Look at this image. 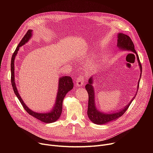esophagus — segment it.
<instances>
[{
	"label": "esophagus",
	"instance_id": "obj_1",
	"mask_svg": "<svg viewBox=\"0 0 153 153\" xmlns=\"http://www.w3.org/2000/svg\"><path fill=\"white\" fill-rule=\"evenodd\" d=\"M84 81H85V78L82 76H79L76 80V85L77 86H82L84 84Z\"/></svg>",
	"mask_w": 153,
	"mask_h": 153
}]
</instances>
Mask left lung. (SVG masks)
Wrapping results in <instances>:
<instances>
[{
  "label": "left lung",
  "instance_id": "obj_1",
  "mask_svg": "<svg viewBox=\"0 0 153 153\" xmlns=\"http://www.w3.org/2000/svg\"><path fill=\"white\" fill-rule=\"evenodd\" d=\"M117 47H119L121 50H125V51H131L133 52L136 54L137 59L139 63V65L140 67V77L142 75V65L140 62V60L139 58V56L136 53V51L134 48V43L132 41V40L131 39V38L123 33H119L117 35ZM139 79V80H140ZM93 79H92V77L90 78L88 80V83H87L85 85V88L88 92V111H87V114H88V116L90 120L93 122L94 123L97 124V125H102V124H105L106 123L110 122L112 120H114L120 116H122L125 111L128 110V107L129 106L130 104L131 103L132 101L134 100V99L136 97V95L137 94V92L136 95L134 96L133 99L129 102V103L126 105L125 108L123 109H120L118 111V112H113L112 113H103L102 112L99 111L97 109L96 107V103H95V98H94V90L93 86L92 85L93 84ZM139 81L138 82V85H137V90L139 88Z\"/></svg>",
  "mask_w": 153,
  "mask_h": 153
}]
</instances>
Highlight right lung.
Returning a JSON list of instances; mask_svg holds the SVG:
<instances>
[{"label":"right lung","mask_w":153,"mask_h":153,"mask_svg":"<svg viewBox=\"0 0 153 153\" xmlns=\"http://www.w3.org/2000/svg\"><path fill=\"white\" fill-rule=\"evenodd\" d=\"M32 31L33 30H29L27 33L25 34V35L24 36V37L22 39V40L19 43L18 46L17 47L16 50L14 51L12 57H11V85L13 86V88L14 90V92L15 94L16 95L17 97L19 100L20 102L21 103L22 105L23 106L25 110L31 116H33L34 117L36 118L37 119L40 120L42 122L44 123H53L56 122L57 120H58L61 115L62 111V103L63 100L66 96L67 93L70 91H71L73 86L74 84L73 82V80L71 77L70 76H63L60 78H59V88H58V92L57 94L56 100L55 104L53 106V108L52 110L48 113H36L31 110L25 105V103L24 102L23 100L22 99L21 97L20 96L19 92L17 91V89L16 88V85L15 83V78H14V59L16 57V56L17 54V51L19 50V47H22V45H25L26 43H27L30 38L32 36Z\"/></svg>","instance_id":"obj_1"}]
</instances>
